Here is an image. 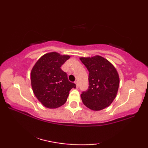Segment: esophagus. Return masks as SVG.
<instances>
[{"label": "esophagus", "instance_id": "1", "mask_svg": "<svg viewBox=\"0 0 148 148\" xmlns=\"http://www.w3.org/2000/svg\"><path fill=\"white\" fill-rule=\"evenodd\" d=\"M75 85H76V88H78V83H77V82H75Z\"/></svg>", "mask_w": 148, "mask_h": 148}]
</instances>
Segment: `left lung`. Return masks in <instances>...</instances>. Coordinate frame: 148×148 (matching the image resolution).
<instances>
[{
  "mask_svg": "<svg viewBox=\"0 0 148 148\" xmlns=\"http://www.w3.org/2000/svg\"><path fill=\"white\" fill-rule=\"evenodd\" d=\"M79 59L90 72L88 90L81 94L84 104L94 111L108 107L116 98L120 83L116 68L99 55Z\"/></svg>",
  "mask_w": 148,
  "mask_h": 148,
  "instance_id": "1",
  "label": "left lung"
}]
</instances>
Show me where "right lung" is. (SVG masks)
I'll use <instances>...</instances> for the list:
<instances>
[{
  "instance_id": "add662e5",
  "label": "right lung",
  "mask_w": 148,
  "mask_h": 148,
  "mask_svg": "<svg viewBox=\"0 0 148 148\" xmlns=\"http://www.w3.org/2000/svg\"><path fill=\"white\" fill-rule=\"evenodd\" d=\"M69 55L56 52L42 56L32 69L30 78L32 90L38 101L48 108H57L66 102L72 88H75L60 67Z\"/></svg>"
}]
</instances>
